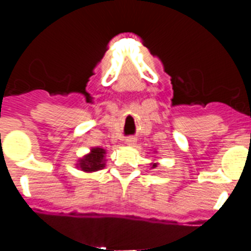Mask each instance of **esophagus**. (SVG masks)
Wrapping results in <instances>:
<instances>
[{"instance_id": "obj_1", "label": "esophagus", "mask_w": 251, "mask_h": 251, "mask_svg": "<svg viewBox=\"0 0 251 251\" xmlns=\"http://www.w3.org/2000/svg\"><path fill=\"white\" fill-rule=\"evenodd\" d=\"M136 143H137V139L134 138V137H128V138L126 139V145L130 146V147L136 145Z\"/></svg>"}]
</instances>
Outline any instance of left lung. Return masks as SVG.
<instances>
[{
    "mask_svg": "<svg viewBox=\"0 0 251 251\" xmlns=\"http://www.w3.org/2000/svg\"><path fill=\"white\" fill-rule=\"evenodd\" d=\"M154 167H157V163H152V168H154Z\"/></svg>",
    "mask_w": 251,
    "mask_h": 251,
    "instance_id": "1",
    "label": "left lung"
}]
</instances>
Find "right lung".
Returning <instances> with one entry per match:
<instances>
[{"label":"right lung","instance_id":"right-lung-1","mask_svg":"<svg viewBox=\"0 0 251 251\" xmlns=\"http://www.w3.org/2000/svg\"><path fill=\"white\" fill-rule=\"evenodd\" d=\"M104 156H105V150L99 147L92 148L88 154L79 159L77 167L81 168L84 172H95V171L101 170L105 166Z\"/></svg>","mask_w":251,"mask_h":251}]
</instances>
